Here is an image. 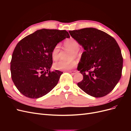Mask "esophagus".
Masks as SVG:
<instances>
[{
    "mask_svg": "<svg viewBox=\"0 0 131 131\" xmlns=\"http://www.w3.org/2000/svg\"><path fill=\"white\" fill-rule=\"evenodd\" d=\"M69 72L70 73H71L72 74H73V75H74V74H76L77 73V72L76 70H72V71H69Z\"/></svg>",
    "mask_w": 131,
    "mask_h": 131,
    "instance_id": "1",
    "label": "esophagus"
}]
</instances>
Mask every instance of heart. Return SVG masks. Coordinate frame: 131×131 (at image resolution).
I'll return each instance as SVG.
<instances>
[{
    "instance_id": "b5f03b06",
    "label": "heart",
    "mask_w": 131,
    "mask_h": 131,
    "mask_svg": "<svg viewBox=\"0 0 131 131\" xmlns=\"http://www.w3.org/2000/svg\"><path fill=\"white\" fill-rule=\"evenodd\" d=\"M64 47L70 51L69 53V58L74 56H78L81 52V49L79 47V43L76 40L70 38L67 39L63 43ZM60 51V46L59 45H55L51 51V57L53 60L56 61L59 57V53ZM77 64V62L73 59H70L68 61L59 60L53 63V67L56 70H69L73 68Z\"/></svg>"
}]
</instances>
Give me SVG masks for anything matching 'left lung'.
<instances>
[{
    "mask_svg": "<svg viewBox=\"0 0 131 131\" xmlns=\"http://www.w3.org/2000/svg\"><path fill=\"white\" fill-rule=\"evenodd\" d=\"M69 33L85 50L78 67L83 80L78 86L91 96H106L113 91L122 75L123 57L115 39L93 28Z\"/></svg>",
    "mask_w": 131,
    "mask_h": 131,
    "instance_id": "1",
    "label": "left lung"
}]
</instances>
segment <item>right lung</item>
Here are the masks:
<instances>
[{"label": "right lung", "mask_w": 131, "mask_h": 131, "mask_svg": "<svg viewBox=\"0 0 131 131\" xmlns=\"http://www.w3.org/2000/svg\"><path fill=\"white\" fill-rule=\"evenodd\" d=\"M65 30L42 29L27 35L16 46L10 64L11 78L25 96L38 98L57 84L62 72L50 71L53 47L69 38Z\"/></svg>", "instance_id": "1"}]
</instances>
